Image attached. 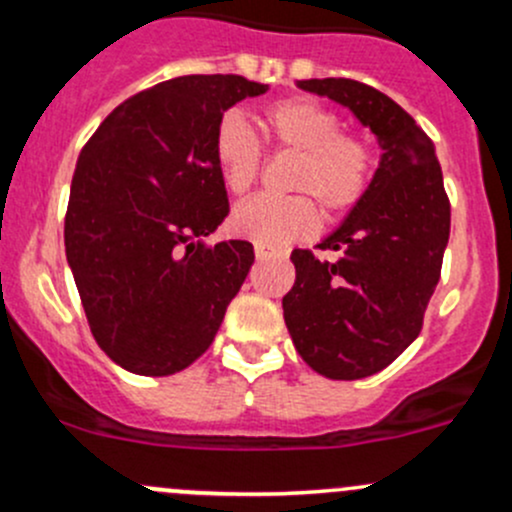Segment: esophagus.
I'll return each instance as SVG.
<instances>
[{"label":"esophagus","mask_w":512,"mask_h":512,"mask_svg":"<svg viewBox=\"0 0 512 512\" xmlns=\"http://www.w3.org/2000/svg\"><path fill=\"white\" fill-rule=\"evenodd\" d=\"M255 257H257V262H262V260H270V257H280V252L270 250V247L255 245Z\"/></svg>","instance_id":"34e87169"}]
</instances>
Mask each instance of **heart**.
Here are the masks:
<instances>
[{"label": "heart", "mask_w": 512, "mask_h": 512, "mask_svg": "<svg viewBox=\"0 0 512 512\" xmlns=\"http://www.w3.org/2000/svg\"><path fill=\"white\" fill-rule=\"evenodd\" d=\"M260 123L275 151L294 153L287 190L297 195L247 200L230 215L235 235L262 247H282L317 230V205L329 220H337L361 203L374 178V151L361 136L342 131V118L332 108L294 96L267 106ZM213 153L230 195L240 198L260 178V143L237 113L218 123Z\"/></svg>", "instance_id": "obj_1"}]
</instances>
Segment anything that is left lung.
<instances>
[{"label": "left lung", "instance_id": "left-lung-1", "mask_svg": "<svg viewBox=\"0 0 512 512\" xmlns=\"http://www.w3.org/2000/svg\"><path fill=\"white\" fill-rule=\"evenodd\" d=\"M297 86L347 106L384 151L361 203L317 245L342 257L322 262L294 250L297 280L282 297L299 356L327 379H364L421 332L451 235V203L433 141L399 103L352 79Z\"/></svg>", "mask_w": 512, "mask_h": 512}]
</instances>
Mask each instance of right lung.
Here are the masks:
<instances>
[{
	"instance_id": "1",
	"label": "right lung",
	"mask_w": 512,
	"mask_h": 512,
	"mask_svg": "<svg viewBox=\"0 0 512 512\" xmlns=\"http://www.w3.org/2000/svg\"><path fill=\"white\" fill-rule=\"evenodd\" d=\"M265 91L235 74L178 76L113 108L81 151L66 260L96 344L126 371L168 376L203 356L255 262L247 240L203 237L230 213L218 123Z\"/></svg>"
}]
</instances>
